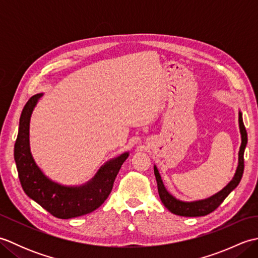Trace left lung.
I'll list each match as a JSON object with an SVG mask.
<instances>
[{
  "label": "left lung",
  "instance_id": "left-lung-1",
  "mask_svg": "<svg viewBox=\"0 0 258 258\" xmlns=\"http://www.w3.org/2000/svg\"><path fill=\"white\" fill-rule=\"evenodd\" d=\"M238 123H239L240 135H242V144H240L239 152H238V166L233 179L221 191H218L217 194L208 197L206 200L196 201V202L178 201L166 190L165 186L163 184V180L161 178V175L158 173V169L156 168V166H154V174L157 182L158 195H160V199L164 204V206H165L169 212H172L173 214H175V215L186 216V217L205 216L207 214L215 211L216 208L222 204L223 201L228 196V194L231 193V191L239 184L244 172V151H245L246 144H247V133H246L243 118H242V113L240 112L238 113Z\"/></svg>",
  "mask_w": 258,
  "mask_h": 258
}]
</instances>
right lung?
Here are the masks:
<instances>
[{
	"mask_svg": "<svg viewBox=\"0 0 258 258\" xmlns=\"http://www.w3.org/2000/svg\"><path fill=\"white\" fill-rule=\"evenodd\" d=\"M43 94L33 95L22 111L19 134L14 145V160L25 194L53 216L62 220L79 217L100 207L113 188L128 153L106 162L90 182L82 186H63L47 178L35 164L30 151V118Z\"/></svg>",
	"mask_w": 258,
	"mask_h": 258,
	"instance_id": "right-lung-1",
	"label": "right lung"
}]
</instances>
